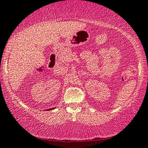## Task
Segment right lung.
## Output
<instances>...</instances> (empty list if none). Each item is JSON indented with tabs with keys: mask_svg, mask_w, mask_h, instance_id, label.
<instances>
[{
	"mask_svg": "<svg viewBox=\"0 0 148 148\" xmlns=\"http://www.w3.org/2000/svg\"><path fill=\"white\" fill-rule=\"evenodd\" d=\"M52 109H54V108H50V109H48V110H52Z\"/></svg>",
	"mask_w": 148,
	"mask_h": 148,
	"instance_id": "obj_1",
	"label": "right lung"
}]
</instances>
